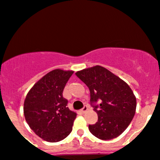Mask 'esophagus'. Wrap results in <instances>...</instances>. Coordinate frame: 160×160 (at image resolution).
<instances>
[{
	"mask_svg": "<svg viewBox=\"0 0 160 160\" xmlns=\"http://www.w3.org/2000/svg\"><path fill=\"white\" fill-rule=\"evenodd\" d=\"M87 109H88V108H87V106H84L83 107V108H82V109L80 110V111H81L82 113H84V112L87 111Z\"/></svg>",
	"mask_w": 160,
	"mask_h": 160,
	"instance_id": "34e87169",
	"label": "esophagus"
}]
</instances>
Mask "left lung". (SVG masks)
Instances as JSON below:
<instances>
[{
	"label": "left lung",
	"instance_id": "left-lung-1",
	"mask_svg": "<svg viewBox=\"0 0 160 160\" xmlns=\"http://www.w3.org/2000/svg\"><path fill=\"white\" fill-rule=\"evenodd\" d=\"M75 74L88 87L90 104L98 115L97 122L89 124L91 134L104 140L122 134L136 111V97L129 86L99 65L77 71Z\"/></svg>",
	"mask_w": 160,
	"mask_h": 160
}]
</instances>
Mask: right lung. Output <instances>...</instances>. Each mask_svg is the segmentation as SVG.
<instances>
[{
	"label": "right lung",
	"instance_id": "obj_1",
	"mask_svg": "<svg viewBox=\"0 0 160 160\" xmlns=\"http://www.w3.org/2000/svg\"><path fill=\"white\" fill-rule=\"evenodd\" d=\"M73 71L56 69L32 87L24 102L26 122L39 138L51 143L67 138L72 131L77 114L68 108L63 97L64 87Z\"/></svg>",
	"mask_w": 160,
	"mask_h": 160
}]
</instances>
